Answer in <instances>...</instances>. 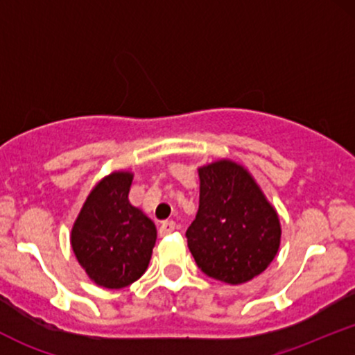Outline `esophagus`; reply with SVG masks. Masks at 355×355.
<instances>
[{
	"label": "esophagus",
	"mask_w": 355,
	"mask_h": 355,
	"mask_svg": "<svg viewBox=\"0 0 355 355\" xmlns=\"http://www.w3.org/2000/svg\"><path fill=\"white\" fill-rule=\"evenodd\" d=\"M173 230H175L173 220H165V222H162L160 229H158V234H160V237H165V235L172 234Z\"/></svg>",
	"instance_id": "obj_1"
}]
</instances>
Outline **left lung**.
<instances>
[{"instance_id":"obj_1","label":"left lung","mask_w":355,"mask_h":355,"mask_svg":"<svg viewBox=\"0 0 355 355\" xmlns=\"http://www.w3.org/2000/svg\"><path fill=\"white\" fill-rule=\"evenodd\" d=\"M200 203L185 237L203 274L237 285L262 274L280 245L277 211L247 170L229 160L202 166Z\"/></svg>"}]
</instances>
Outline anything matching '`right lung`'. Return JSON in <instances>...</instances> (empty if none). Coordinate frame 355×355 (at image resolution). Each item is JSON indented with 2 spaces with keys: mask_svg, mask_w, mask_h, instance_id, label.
Masks as SVG:
<instances>
[{
  "mask_svg": "<svg viewBox=\"0 0 355 355\" xmlns=\"http://www.w3.org/2000/svg\"><path fill=\"white\" fill-rule=\"evenodd\" d=\"M132 173L103 178L88 195L71 232V247L89 279L121 288L144 275L157 240L153 222L128 202Z\"/></svg>",
  "mask_w": 355,
  "mask_h": 355,
  "instance_id": "1",
  "label": "right lung"
}]
</instances>
